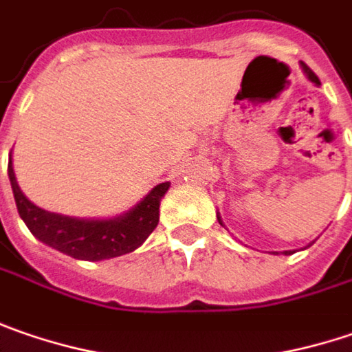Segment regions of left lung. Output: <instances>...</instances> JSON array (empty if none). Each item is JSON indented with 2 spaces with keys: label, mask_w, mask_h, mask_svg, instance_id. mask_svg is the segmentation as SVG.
Wrapping results in <instances>:
<instances>
[{
  "label": "left lung",
  "mask_w": 352,
  "mask_h": 352,
  "mask_svg": "<svg viewBox=\"0 0 352 352\" xmlns=\"http://www.w3.org/2000/svg\"><path fill=\"white\" fill-rule=\"evenodd\" d=\"M301 69H303V72H305V76H307V78H309V80H311V82H314V85H321V82H319V78H317V74H315L314 70L309 69V67H307V65H305V63H301ZM219 222H221L222 224V221H221V217H219ZM285 256H287V254H294L292 252V250H285Z\"/></svg>",
  "instance_id": "8db88e82"
}]
</instances>
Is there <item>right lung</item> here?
Listing matches in <instances>:
<instances>
[{
	"instance_id": "add662e5",
	"label": "right lung",
	"mask_w": 352,
	"mask_h": 352,
	"mask_svg": "<svg viewBox=\"0 0 352 352\" xmlns=\"http://www.w3.org/2000/svg\"><path fill=\"white\" fill-rule=\"evenodd\" d=\"M8 175L15 197L19 217L33 236L58 252L76 260H108L133 252L155 230L160 222V203L169 189V183H160L128 212L114 219H76L49 212L33 205L17 185L9 155Z\"/></svg>"
}]
</instances>
